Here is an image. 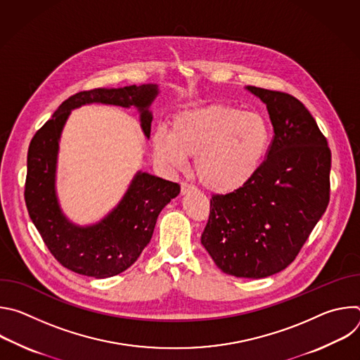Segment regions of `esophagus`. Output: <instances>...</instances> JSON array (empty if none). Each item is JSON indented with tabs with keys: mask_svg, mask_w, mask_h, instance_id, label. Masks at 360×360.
<instances>
[{
	"mask_svg": "<svg viewBox=\"0 0 360 360\" xmlns=\"http://www.w3.org/2000/svg\"><path fill=\"white\" fill-rule=\"evenodd\" d=\"M192 191H195V186H193V185H191V184H188V182H182V184H181V192H182V193H188V192H192Z\"/></svg>",
	"mask_w": 360,
	"mask_h": 360,
	"instance_id": "34e87169",
	"label": "esophagus"
}]
</instances>
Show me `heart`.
I'll use <instances>...</instances> for the list:
<instances>
[{
	"label": "heart",
	"mask_w": 360,
	"mask_h": 360,
	"mask_svg": "<svg viewBox=\"0 0 360 360\" xmlns=\"http://www.w3.org/2000/svg\"><path fill=\"white\" fill-rule=\"evenodd\" d=\"M271 141V128L258 112L212 104L176 114L171 131L152 136L155 158L182 168L195 157V174L210 191L228 193L245 186L259 171Z\"/></svg>",
	"instance_id": "b5f03b06"
}]
</instances>
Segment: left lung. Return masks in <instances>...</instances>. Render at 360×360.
<instances>
[{
	"label": "left lung",
	"instance_id": "left-lung-1",
	"mask_svg": "<svg viewBox=\"0 0 360 360\" xmlns=\"http://www.w3.org/2000/svg\"><path fill=\"white\" fill-rule=\"evenodd\" d=\"M248 89L268 108L274 138L259 171L242 188L211 198L200 243L236 278H266L288 268L328 208L330 149L295 96Z\"/></svg>",
	"mask_w": 360,
	"mask_h": 360
}]
</instances>
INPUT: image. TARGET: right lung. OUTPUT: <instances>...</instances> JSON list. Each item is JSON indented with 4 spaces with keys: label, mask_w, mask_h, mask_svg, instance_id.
I'll use <instances>...</instances> for the list:
<instances>
[{
    "label": "right lung",
    "mask_w": 360,
    "mask_h": 360,
    "mask_svg": "<svg viewBox=\"0 0 360 360\" xmlns=\"http://www.w3.org/2000/svg\"><path fill=\"white\" fill-rule=\"evenodd\" d=\"M158 94L152 84L124 88H95L65 99L53 118L32 136L27 157L24 198L31 221L54 258L67 269L92 278H110L127 271L149 243L157 218L181 186L175 182L138 172L118 207L99 224L79 228L63 215L56 195L58 141L71 110L101 102L120 107L135 105L141 127L149 136L150 102Z\"/></svg>",
    "instance_id": "right-lung-1"
}]
</instances>
